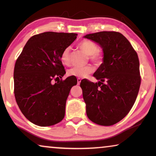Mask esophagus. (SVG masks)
<instances>
[{
	"mask_svg": "<svg viewBox=\"0 0 156 156\" xmlns=\"http://www.w3.org/2000/svg\"><path fill=\"white\" fill-rule=\"evenodd\" d=\"M81 80H81L80 78H77V84H80Z\"/></svg>",
	"mask_w": 156,
	"mask_h": 156,
	"instance_id": "esophagus-1",
	"label": "esophagus"
}]
</instances>
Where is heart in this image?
<instances>
[{"label":"heart","instance_id":"1","mask_svg":"<svg viewBox=\"0 0 156 156\" xmlns=\"http://www.w3.org/2000/svg\"><path fill=\"white\" fill-rule=\"evenodd\" d=\"M79 48L89 55V58L91 61H92L96 65H100L102 63L104 59L103 54L99 52L98 45L94 42L89 40H83L79 42ZM69 48H66L64 49L61 54V61L62 64L65 65H69L70 64V57H69ZM94 71V68L91 65H88L83 67L75 66L72 67L68 70V74L69 76H76L78 78H82L87 76L88 74H91Z\"/></svg>","mask_w":156,"mask_h":156}]
</instances>
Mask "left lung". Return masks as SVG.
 Wrapping results in <instances>:
<instances>
[{
    "instance_id": "8db88e82",
    "label": "left lung",
    "mask_w": 156,
    "mask_h": 156,
    "mask_svg": "<svg viewBox=\"0 0 156 156\" xmlns=\"http://www.w3.org/2000/svg\"><path fill=\"white\" fill-rule=\"evenodd\" d=\"M84 37L97 42L104 52L103 63L94 74L99 82L80 83L87 115L97 124L114 125L129 114L137 98L141 81L138 55L118 32H99Z\"/></svg>"
}]
</instances>
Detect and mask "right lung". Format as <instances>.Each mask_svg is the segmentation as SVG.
I'll return each instance as SVG.
<instances>
[{"label":"right lung","mask_w":156,"mask_h":156,"mask_svg":"<svg viewBox=\"0 0 156 156\" xmlns=\"http://www.w3.org/2000/svg\"><path fill=\"white\" fill-rule=\"evenodd\" d=\"M76 33L46 32L30 38L14 68V94L21 112L39 126H50L65 117L66 101L77 80L66 73L60 57ZM58 81L54 85L53 80Z\"/></svg>","instance_id":"add662e5"}]
</instances>
